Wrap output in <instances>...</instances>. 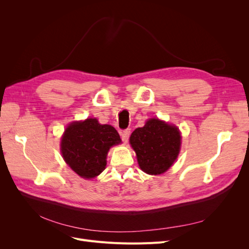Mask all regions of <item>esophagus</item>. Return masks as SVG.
Listing matches in <instances>:
<instances>
[{"label":"esophagus","instance_id":"1","mask_svg":"<svg viewBox=\"0 0 249 249\" xmlns=\"http://www.w3.org/2000/svg\"><path fill=\"white\" fill-rule=\"evenodd\" d=\"M131 134V129H125L122 133H120V136H122V139L124 142H127Z\"/></svg>","mask_w":249,"mask_h":249}]
</instances>
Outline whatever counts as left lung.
Wrapping results in <instances>:
<instances>
[{
	"mask_svg": "<svg viewBox=\"0 0 249 249\" xmlns=\"http://www.w3.org/2000/svg\"><path fill=\"white\" fill-rule=\"evenodd\" d=\"M130 143L136 152L140 168L156 176L166 171L177 159L180 135L175 125L153 118L132 133Z\"/></svg>",
	"mask_w": 249,
	"mask_h": 249,
	"instance_id": "left-lung-1",
	"label": "left lung"
}]
</instances>
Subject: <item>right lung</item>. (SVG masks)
<instances>
[{"mask_svg": "<svg viewBox=\"0 0 249 249\" xmlns=\"http://www.w3.org/2000/svg\"><path fill=\"white\" fill-rule=\"evenodd\" d=\"M120 141L114 127L100 124L95 118H88L66 127L61 140V153L74 172L84 178H91L106 168L110 147Z\"/></svg>", "mask_w": 249, "mask_h": 249, "instance_id": "obj_1", "label": "right lung"}]
</instances>
